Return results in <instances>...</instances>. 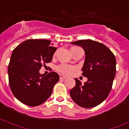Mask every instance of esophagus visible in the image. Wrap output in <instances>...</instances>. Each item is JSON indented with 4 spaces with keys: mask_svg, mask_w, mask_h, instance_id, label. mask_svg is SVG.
<instances>
[{
    "mask_svg": "<svg viewBox=\"0 0 129 129\" xmlns=\"http://www.w3.org/2000/svg\"><path fill=\"white\" fill-rule=\"evenodd\" d=\"M66 78H67V77H64V76L60 75V79H65Z\"/></svg>",
    "mask_w": 129,
    "mask_h": 129,
    "instance_id": "34e87169",
    "label": "esophagus"
}]
</instances>
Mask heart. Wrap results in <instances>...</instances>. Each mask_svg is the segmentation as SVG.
<instances>
[{
    "mask_svg": "<svg viewBox=\"0 0 129 129\" xmlns=\"http://www.w3.org/2000/svg\"><path fill=\"white\" fill-rule=\"evenodd\" d=\"M75 48H77V47H73L71 48V49ZM56 69L57 71H58L60 73H62L64 75H70V74L74 70H75V67H73V66H70V65H67V64H59V65H58L56 67Z\"/></svg>",
    "mask_w": 129,
    "mask_h": 129,
    "instance_id": "b5f03b06",
    "label": "heart"
}]
</instances>
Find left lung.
Segmentation results:
<instances>
[{
  "instance_id": "1",
  "label": "left lung",
  "mask_w": 129,
  "mask_h": 129,
  "mask_svg": "<svg viewBox=\"0 0 129 129\" xmlns=\"http://www.w3.org/2000/svg\"><path fill=\"white\" fill-rule=\"evenodd\" d=\"M82 47L85 59L83 76L87 81L82 84L75 78V86L70 91L72 100L79 106L90 108L105 100L112 89L116 74V58L108 48L91 40L71 42Z\"/></svg>"
}]
</instances>
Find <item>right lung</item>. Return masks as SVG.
Instances as JSON below:
<instances>
[{
	"mask_svg": "<svg viewBox=\"0 0 129 129\" xmlns=\"http://www.w3.org/2000/svg\"><path fill=\"white\" fill-rule=\"evenodd\" d=\"M56 48L51 41L30 39L18 45L11 56L9 82L14 96L25 105L37 106L50 96L59 80L55 72L41 75L42 65L52 61Z\"/></svg>",
	"mask_w": 129,
	"mask_h": 129,
	"instance_id": "right-lung-1",
	"label": "right lung"
}]
</instances>
